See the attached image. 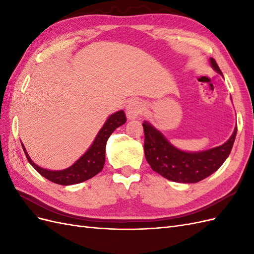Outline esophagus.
<instances>
[{
    "label": "esophagus",
    "instance_id": "34e87169",
    "mask_svg": "<svg viewBox=\"0 0 254 254\" xmlns=\"http://www.w3.org/2000/svg\"><path fill=\"white\" fill-rule=\"evenodd\" d=\"M144 111V104L141 101H131L130 102L127 107H126V114L127 118L130 120H133L139 118L140 115H142Z\"/></svg>",
    "mask_w": 254,
    "mask_h": 254
}]
</instances>
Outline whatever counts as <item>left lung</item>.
<instances>
[{"mask_svg": "<svg viewBox=\"0 0 254 254\" xmlns=\"http://www.w3.org/2000/svg\"><path fill=\"white\" fill-rule=\"evenodd\" d=\"M214 70L221 74L214 58H211ZM144 152L148 164L164 178L182 183L199 182L216 172L229 157L235 141L237 127L231 137L221 146L200 152H184L172 146L156 128L143 123Z\"/></svg>", "mask_w": 254, "mask_h": 254, "instance_id": "obj_1", "label": "left lung"}]
</instances>
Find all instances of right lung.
Returning <instances> with one entry per match:
<instances>
[{"mask_svg":"<svg viewBox=\"0 0 254 254\" xmlns=\"http://www.w3.org/2000/svg\"><path fill=\"white\" fill-rule=\"evenodd\" d=\"M126 120L124 111H119L112 114L107 120L103 128L99 130L89 150L79 160L76 161L72 166L64 171H48L39 167L30 160L23 144L22 147L28 162L44 178L54 183L61 184V186H71V184L80 183L91 179L92 177H94L103 170L106 158V143L115 129L125 124Z\"/></svg>","mask_w":254,"mask_h":254,"instance_id":"1","label":"right lung"}]
</instances>
